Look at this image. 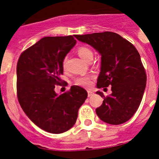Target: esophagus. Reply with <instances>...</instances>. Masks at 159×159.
I'll return each mask as SVG.
<instances>
[{
  "mask_svg": "<svg viewBox=\"0 0 159 159\" xmlns=\"http://www.w3.org/2000/svg\"><path fill=\"white\" fill-rule=\"evenodd\" d=\"M94 95V92H92V91H88V97H91L92 95Z\"/></svg>",
  "mask_w": 159,
  "mask_h": 159,
  "instance_id": "esophagus-1",
  "label": "esophagus"
}]
</instances>
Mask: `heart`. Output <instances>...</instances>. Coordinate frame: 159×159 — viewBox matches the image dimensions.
<instances>
[{"instance_id": "heart-1", "label": "heart", "mask_w": 159, "mask_h": 159, "mask_svg": "<svg viewBox=\"0 0 159 159\" xmlns=\"http://www.w3.org/2000/svg\"><path fill=\"white\" fill-rule=\"evenodd\" d=\"M77 52H78L79 57H80L83 60L86 61V62H88L89 60H92V58H93V52L92 51V49H90L88 47L83 46V47L79 48ZM64 67H65V62H64ZM91 80L92 79L89 76L80 77L75 80V84L79 86L88 88V87L91 86V84H92Z\"/></svg>"}]
</instances>
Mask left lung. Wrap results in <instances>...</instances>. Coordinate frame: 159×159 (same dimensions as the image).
Instances as JSON below:
<instances>
[{"label":"left lung","mask_w":159,"mask_h":159,"mask_svg":"<svg viewBox=\"0 0 159 159\" xmlns=\"http://www.w3.org/2000/svg\"><path fill=\"white\" fill-rule=\"evenodd\" d=\"M101 56L100 72L97 88L111 86L112 93L103 97L102 104L96 108L102 121L112 125L126 123L139 107L146 88L147 75L140 55L134 46L117 33L111 32L75 35Z\"/></svg>","instance_id":"left-lung-1"}]
</instances>
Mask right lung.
Wrapping results in <instances>:
<instances>
[{
	"label": "right lung",
	"mask_w": 159,
	"mask_h": 159,
	"mask_svg": "<svg viewBox=\"0 0 159 159\" xmlns=\"http://www.w3.org/2000/svg\"><path fill=\"white\" fill-rule=\"evenodd\" d=\"M76 43L72 36H47L21 53L16 66V89L20 105L31 121L45 131L60 134L74 126L78 111L88 92L81 87H71L58 94L66 55Z\"/></svg>",
	"instance_id": "1"
}]
</instances>
